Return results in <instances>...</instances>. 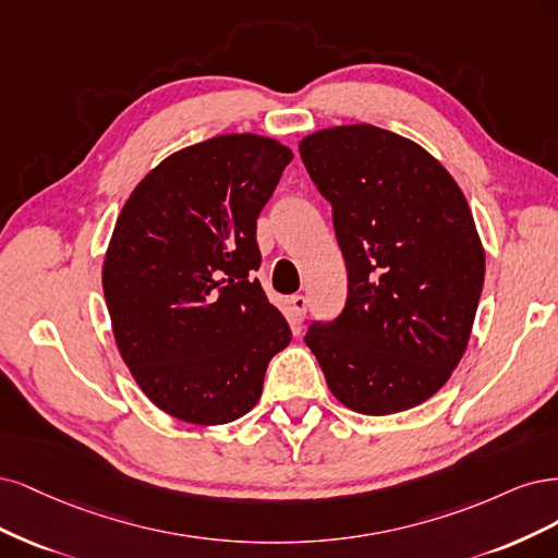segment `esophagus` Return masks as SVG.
I'll use <instances>...</instances> for the list:
<instances>
[{
	"label": "esophagus",
	"instance_id": "esophagus-1",
	"mask_svg": "<svg viewBox=\"0 0 558 558\" xmlns=\"http://www.w3.org/2000/svg\"><path fill=\"white\" fill-rule=\"evenodd\" d=\"M290 311H292L294 319H296V322H301V319H303V315H305V311H308V299H305L303 294L292 296V299H290Z\"/></svg>",
	"mask_w": 558,
	"mask_h": 558
}]
</instances>
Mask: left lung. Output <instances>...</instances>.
I'll list each match as a JSON object with an SVG mask.
<instances>
[{
  "instance_id": "8db88e82",
  "label": "left lung",
  "mask_w": 558,
  "mask_h": 558,
  "mask_svg": "<svg viewBox=\"0 0 558 558\" xmlns=\"http://www.w3.org/2000/svg\"><path fill=\"white\" fill-rule=\"evenodd\" d=\"M331 204L348 268L345 308L313 322L333 397L362 415L415 408L449 380L469 345L484 250L463 192L436 157L373 124H345L299 146Z\"/></svg>"
}]
</instances>
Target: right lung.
<instances>
[{"label":"right lung","mask_w":558,"mask_h":558,"mask_svg":"<svg viewBox=\"0 0 558 558\" xmlns=\"http://www.w3.org/2000/svg\"><path fill=\"white\" fill-rule=\"evenodd\" d=\"M292 157L266 136H213L167 157L122 206L104 296L136 385L175 420L243 417L290 345L255 271L257 218Z\"/></svg>","instance_id":"obj_1"}]
</instances>
